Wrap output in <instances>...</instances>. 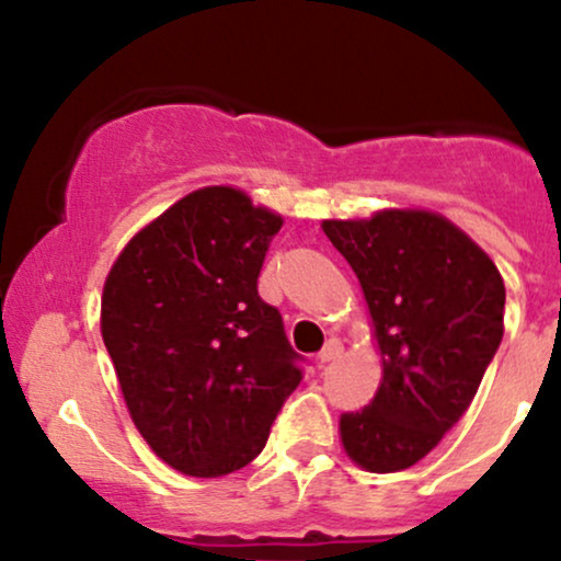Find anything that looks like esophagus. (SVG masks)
I'll return each instance as SVG.
<instances>
[{
    "label": "esophagus",
    "instance_id": "esophagus-1",
    "mask_svg": "<svg viewBox=\"0 0 561 561\" xmlns=\"http://www.w3.org/2000/svg\"><path fill=\"white\" fill-rule=\"evenodd\" d=\"M340 353H343V343H340V340H327V345L321 347L319 353V362L330 364L334 358H340Z\"/></svg>",
    "mask_w": 561,
    "mask_h": 561
}]
</instances>
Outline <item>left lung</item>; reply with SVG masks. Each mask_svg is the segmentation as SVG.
<instances>
[{"label":"left lung","instance_id":"left-lung-1","mask_svg":"<svg viewBox=\"0 0 561 561\" xmlns=\"http://www.w3.org/2000/svg\"><path fill=\"white\" fill-rule=\"evenodd\" d=\"M369 302L382 382L369 405L340 416L343 446L369 472H401L465 416L504 337L499 268L435 214L382 210L324 221Z\"/></svg>","mask_w":561,"mask_h":561}]
</instances>
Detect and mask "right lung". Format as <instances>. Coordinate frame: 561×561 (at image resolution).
Listing matches in <instances>:
<instances>
[{"instance_id":"right-lung-1","label":"right lung","mask_w":561,"mask_h":561,"mask_svg":"<svg viewBox=\"0 0 561 561\" xmlns=\"http://www.w3.org/2000/svg\"><path fill=\"white\" fill-rule=\"evenodd\" d=\"M282 218L231 186L192 192L126 244L102 293V340L131 420L165 465L242 469L302 379L282 313L259 295Z\"/></svg>"}]
</instances>
